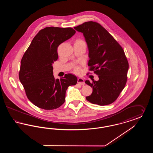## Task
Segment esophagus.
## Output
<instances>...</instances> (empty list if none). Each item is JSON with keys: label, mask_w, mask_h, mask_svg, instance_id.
I'll return each instance as SVG.
<instances>
[{"label": "esophagus", "mask_w": 153, "mask_h": 153, "mask_svg": "<svg viewBox=\"0 0 153 153\" xmlns=\"http://www.w3.org/2000/svg\"><path fill=\"white\" fill-rule=\"evenodd\" d=\"M77 82H78V84H81V85H84L85 84V81H84V79H82V78H79L77 79Z\"/></svg>", "instance_id": "esophagus-1"}]
</instances>
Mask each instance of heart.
I'll list each match as a JSON object with an SVG mask.
<instances>
[{
  "mask_svg": "<svg viewBox=\"0 0 153 153\" xmlns=\"http://www.w3.org/2000/svg\"><path fill=\"white\" fill-rule=\"evenodd\" d=\"M76 42H78V43H82V42H84L85 43V42L82 40V39H77L76 40ZM75 71L77 72V73H79V72H80V69L79 68H75Z\"/></svg>",
  "mask_w": 153,
  "mask_h": 153,
  "instance_id": "heart-1",
  "label": "heart"
}]
</instances>
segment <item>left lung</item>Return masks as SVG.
I'll use <instances>...</instances> for the list:
<instances>
[{
	"instance_id": "8db88e82",
	"label": "left lung",
	"mask_w": 153,
	"mask_h": 153,
	"mask_svg": "<svg viewBox=\"0 0 153 153\" xmlns=\"http://www.w3.org/2000/svg\"><path fill=\"white\" fill-rule=\"evenodd\" d=\"M74 29L83 33L89 51V71H94L99 79L85 81L93 89L86 99L99 105L110 104L117 100L127 80L129 66L123 49L97 22H85Z\"/></svg>"
}]
</instances>
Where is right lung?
<instances>
[{"mask_svg": "<svg viewBox=\"0 0 153 153\" xmlns=\"http://www.w3.org/2000/svg\"><path fill=\"white\" fill-rule=\"evenodd\" d=\"M75 33L71 27H45L34 36L22 57L19 80L29 100L40 108L59 107L65 102L68 88L77 84L76 76L71 73L56 79L52 66L58 59V46Z\"/></svg>", "mask_w": 153, "mask_h": 153, "instance_id": "obj_1", "label": "right lung"}]
</instances>
